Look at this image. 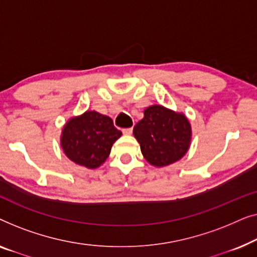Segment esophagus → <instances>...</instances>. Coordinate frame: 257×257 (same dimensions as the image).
I'll use <instances>...</instances> for the list:
<instances>
[{
	"instance_id": "obj_1",
	"label": "esophagus",
	"mask_w": 257,
	"mask_h": 257,
	"mask_svg": "<svg viewBox=\"0 0 257 257\" xmlns=\"http://www.w3.org/2000/svg\"><path fill=\"white\" fill-rule=\"evenodd\" d=\"M132 131H133V128L132 127H128V128H124L122 130V133H124V135H131L132 133Z\"/></svg>"
}]
</instances>
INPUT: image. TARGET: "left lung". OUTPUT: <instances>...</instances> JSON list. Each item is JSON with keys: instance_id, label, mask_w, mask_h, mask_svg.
I'll use <instances>...</instances> for the list:
<instances>
[{"instance_id": "left-lung-1", "label": "left lung", "mask_w": 257, "mask_h": 257, "mask_svg": "<svg viewBox=\"0 0 257 257\" xmlns=\"http://www.w3.org/2000/svg\"><path fill=\"white\" fill-rule=\"evenodd\" d=\"M133 135L145 159L153 166H167L181 159L191 143V124L182 113L152 105L144 111Z\"/></svg>"}]
</instances>
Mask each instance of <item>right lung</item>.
<instances>
[{
  "mask_svg": "<svg viewBox=\"0 0 257 257\" xmlns=\"http://www.w3.org/2000/svg\"><path fill=\"white\" fill-rule=\"evenodd\" d=\"M121 136L107 115L86 111L66 122L62 132V149L70 160L97 168L106 160L113 143Z\"/></svg>",
  "mask_w": 257,
  "mask_h": 257,
  "instance_id": "obj_1",
  "label": "right lung"
}]
</instances>
